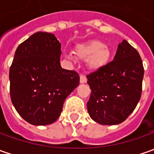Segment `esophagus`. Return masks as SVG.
Returning a JSON list of instances; mask_svg holds the SVG:
<instances>
[{
    "label": "esophagus",
    "mask_w": 154,
    "mask_h": 154,
    "mask_svg": "<svg viewBox=\"0 0 154 154\" xmlns=\"http://www.w3.org/2000/svg\"><path fill=\"white\" fill-rule=\"evenodd\" d=\"M80 82H81V83H85V82H87V78H86V77H85L83 74H81V75H80Z\"/></svg>",
    "instance_id": "34e87169"
}]
</instances>
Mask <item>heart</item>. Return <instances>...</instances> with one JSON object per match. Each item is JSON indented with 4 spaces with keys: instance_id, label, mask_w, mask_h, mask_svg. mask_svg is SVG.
Instances as JSON below:
<instances>
[{
    "instance_id": "heart-1",
    "label": "heart",
    "mask_w": 154,
    "mask_h": 154,
    "mask_svg": "<svg viewBox=\"0 0 154 154\" xmlns=\"http://www.w3.org/2000/svg\"><path fill=\"white\" fill-rule=\"evenodd\" d=\"M76 54L80 59L88 60V65L91 69H99L108 63L111 52L103 42L93 41L78 47Z\"/></svg>"
}]
</instances>
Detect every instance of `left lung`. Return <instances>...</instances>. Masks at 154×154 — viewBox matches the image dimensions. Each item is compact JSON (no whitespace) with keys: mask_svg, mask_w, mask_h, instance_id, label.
I'll return each instance as SVG.
<instances>
[{"mask_svg":"<svg viewBox=\"0 0 154 154\" xmlns=\"http://www.w3.org/2000/svg\"><path fill=\"white\" fill-rule=\"evenodd\" d=\"M143 76L139 53L124 40L119 44L113 60L87 75L91 89L87 103L90 118L103 125L124 122L140 100Z\"/></svg>","mask_w":154,"mask_h":154,"instance_id":"obj_1","label":"left lung"}]
</instances>
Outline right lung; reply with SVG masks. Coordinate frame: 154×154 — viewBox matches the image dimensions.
<instances>
[{
  "mask_svg": "<svg viewBox=\"0 0 154 154\" xmlns=\"http://www.w3.org/2000/svg\"><path fill=\"white\" fill-rule=\"evenodd\" d=\"M55 35L36 32L19 44L9 70L10 96L18 113L33 125L53 124L65 100L79 84V74L60 66Z\"/></svg>",
  "mask_w": 154,
  "mask_h": 154,
  "instance_id": "add662e5",
  "label": "right lung"
}]
</instances>
